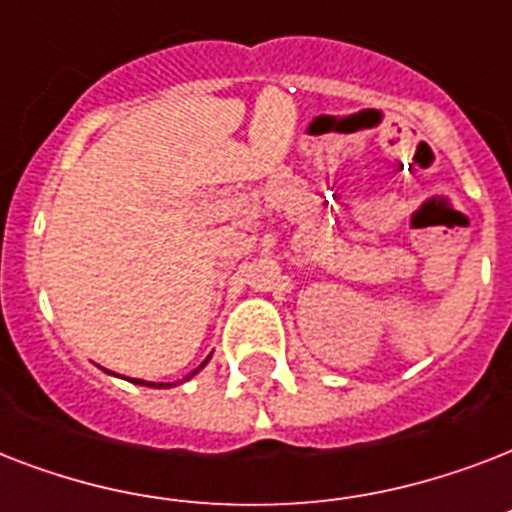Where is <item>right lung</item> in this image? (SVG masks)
I'll list each match as a JSON object with an SVG mask.
<instances>
[{"instance_id": "right-lung-1", "label": "right lung", "mask_w": 512, "mask_h": 512, "mask_svg": "<svg viewBox=\"0 0 512 512\" xmlns=\"http://www.w3.org/2000/svg\"><path fill=\"white\" fill-rule=\"evenodd\" d=\"M207 361H209V356H207ZM207 361H201V364L196 366V369H193L191 374H185V380H191L193 374H199L201 369H204V366H207ZM132 382H138V385H148V388H170V385H164V382H159V385H154V382H146V380H132Z\"/></svg>"}]
</instances>
